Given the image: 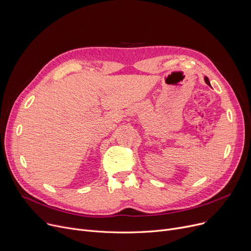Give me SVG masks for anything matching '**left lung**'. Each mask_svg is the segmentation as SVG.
Returning <instances> with one entry per match:
<instances>
[{
    "instance_id": "1",
    "label": "left lung",
    "mask_w": 251,
    "mask_h": 251,
    "mask_svg": "<svg viewBox=\"0 0 251 251\" xmlns=\"http://www.w3.org/2000/svg\"><path fill=\"white\" fill-rule=\"evenodd\" d=\"M204 81H205V82H206V84H208V85H210V83H209V80H208V78H207V77H206V76H205V77H204Z\"/></svg>"
}]
</instances>
